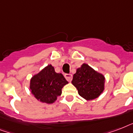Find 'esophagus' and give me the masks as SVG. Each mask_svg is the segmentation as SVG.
<instances>
[{
    "instance_id": "obj_1",
    "label": "esophagus",
    "mask_w": 133,
    "mask_h": 133,
    "mask_svg": "<svg viewBox=\"0 0 133 133\" xmlns=\"http://www.w3.org/2000/svg\"><path fill=\"white\" fill-rule=\"evenodd\" d=\"M65 78L66 79L67 81H72V75H71V74H65Z\"/></svg>"
}]
</instances>
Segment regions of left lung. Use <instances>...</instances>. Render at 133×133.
<instances>
[{
    "label": "left lung",
    "instance_id": "left-lung-1",
    "mask_svg": "<svg viewBox=\"0 0 133 133\" xmlns=\"http://www.w3.org/2000/svg\"><path fill=\"white\" fill-rule=\"evenodd\" d=\"M72 83L77 88L79 95L86 100L99 97L104 90L105 77L86 63L77 70Z\"/></svg>",
    "mask_w": 133,
    "mask_h": 133
}]
</instances>
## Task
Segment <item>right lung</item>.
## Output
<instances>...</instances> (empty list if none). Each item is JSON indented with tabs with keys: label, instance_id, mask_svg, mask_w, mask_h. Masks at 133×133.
<instances>
[{
	"label": "right lung",
	"instance_id": "add662e5",
	"mask_svg": "<svg viewBox=\"0 0 133 133\" xmlns=\"http://www.w3.org/2000/svg\"><path fill=\"white\" fill-rule=\"evenodd\" d=\"M68 82L61 73H56L48 65L30 80V88L34 97L41 102L52 103L62 93L63 87Z\"/></svg>",
	"mask_w": 133,
	"mask_h": 133
}]
</instances>
